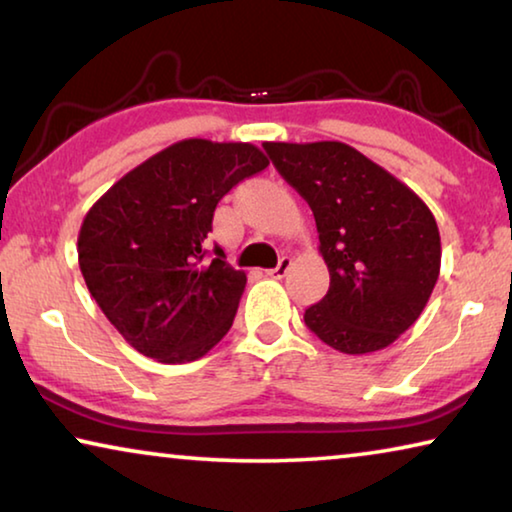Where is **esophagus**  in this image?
I'll return each instance as SVG.
<instances>
[{"mask_svg": "<svg viewBox=\"0 0 512 512\" xmlns=\"http://www.w3.org/2000/svg\"><path fill=\"white\" fill-rule=\"evenodd\" d=\"M289 268H291V257H282L280 264H277L275 268H271V271H266V273L271 275V277H284V275L289 273Z\"/></svg>", "mask_w": 512, "mask_h": 512, "instance_id": "esophagus-1", "label": "esophagus"}]
</instances>
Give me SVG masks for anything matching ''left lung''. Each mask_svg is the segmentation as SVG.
I'll list each match as a JSON object with an SVG mask.
<instances>
[{
  "label": "left lung",
  "mask_w": 512,
  "mask_h": 512,
  "mask_svg": "<svg viewBox=\"0 0 512 512\" xmlns=\"http://www.w3.org/2000/svg\"><path fill=\"white\" fill-rule=\"evenodd\" d=\"M314 212L329 268L305 325L329 348L368 354L404 334L436 287L440 232L418 194L343 142H264Z\"/></svg>",
  "instance_id": "1"
}]
</instances>
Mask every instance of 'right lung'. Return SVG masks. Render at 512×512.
I'll return each instance as SVG.
<instances>
[{
  "mask_svg": "<svg viewBox=\"0 0 512 512\" xmlns=\"http://www.w3.org/2000/svg\"><path fill=\"white\" fill-rule=\"evenodd\" d=\"M266 167L253 144L183 140L128 171L85 214L83 280L144 357L196 361L228 334L246 273L219 246L207 262L205 239L221 198Z\"/></svg>",
  "mask_w": 512,
  "mask_h": 512,
  "instance_id": "right-lung-1",
  "label": "right lung"
}]
</instances>
